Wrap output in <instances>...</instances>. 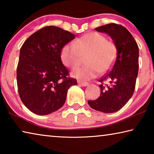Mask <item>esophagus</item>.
<instances>
[{
  "mask_svg": "<svg viewBox=\"0 0 154 154\" xmlns=\"http://www.w3.org/2000/svg\"><path fill=\"white\" fill-rule=\"evenodd\" d=\"M78 84L82 85V86H87L88 85V82H80V81H78L77 82Z\"/></svg>",
  "mask_w": 154,
  "mask_h": 154,
  "instance_id": "1",
  "label": "esophagus"
}]
</instances>
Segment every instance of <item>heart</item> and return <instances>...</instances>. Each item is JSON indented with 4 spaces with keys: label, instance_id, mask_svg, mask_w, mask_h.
<instances>
[{
    "label": "heart",
    "instance_id": "b5f03b06",
    "mask_svg": "<svg viewBox=\"0 0 154 154\" xmlns=\"http://www.w3.org/2000/svg\"><path fill=\"white\" fill-rule=\"evenodd\" d=\"M118 49L113 41L98 32H88L75 42L66 43L62 49L61 59L65 66L74 69L79 66L85 57L86 66L73 70L72 75L78 79L87 80L101 72L111 69L116 60Z\"/></svg>",
    "mask_w": 154,
    "mask_h": 154
}]
</instances>
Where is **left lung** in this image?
I'll return each instance as SVG.
<instances>
[{"label":"left lung","mask_w":154,"mask_h":154,"mask_svg":"<svg viewBox=\"0 0 154 154\" xmlns=\"http://www.w3.org/2000/svg\"><path fill=\"white\" fill-rule=\"evenodd\" d=\"M111 36L118 53L111 71L100 78V95L88 100L91 108L103 113L122 109L133 95L139 71V47L130 32L122 25L111 23L95 28ZM105 82H108L107 85Z\"/></svg>","instance_id":"1"}]
</instances>
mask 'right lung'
Wrapping results in <instances>:
<instances>
[{
	"label": "right lung",
	"instance_id": "add662e5",
	"mask_svg": "<svg viewBox=\"0 0 154 154\" xmlns=\"http://www.w3.org/2000/svg\"><path fill=\"white\" fill-rule=\"evenodd\" d=\"M75 35L54 26L30 35L20 49L17 67L18 92L22 103L32 113L48 115L66 101L69 88L77 80L69 77L61 60L63 47Z\"/></svg>",
	"mask_w": 154,
	"mask_h": 154
}]
</instances>
